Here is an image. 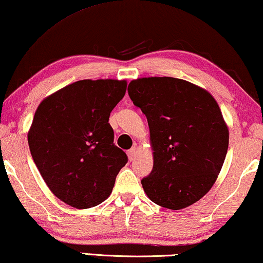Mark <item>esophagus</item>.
I'll use <instances>...</instances> for the list:
<instances>
[{
  "mask_svg": "<svg viewBox=\"0 0 263 263\" xmlns=\"http://www.w3.org/2000/svg\"><path fill=\"white\" fill-rule=\"evenodd\" d=\"M127 156H128V159H130V160L135 159V157L137 156V148L136 147L130 148V150L127 151Z\"/></svg>",
  "mask_w": 263,
  "mask_h": 263,
  "instance_id": "1",
  "label": "esophagus"
}]
</instances>
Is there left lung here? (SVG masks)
<instances>
[{"mask_svg": "<svg viewBox=\"0 0 263 263\" xmlns=\"http://www.w3.org/2000/svg\"><path fill=\"white\" fill-rule=\"evenodd\" d=\"M127 91L150 128L154 167L142 179L145 194L171 210L194 204L216 182L228 151L229 130L217 101L171 77L139 78Z\"/></svg>", "mask_w": 263, "mask_h": 263, "instance_id": "obj_1", "label": "left lung"}]
</instances>
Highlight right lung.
<instances>
[{
  "label": "right lung",
  "instance_id": "obj_1",
  "mask_svg": "<svg viewBox=\"0 0 263 263\" xmlns=\"http://www.w3.org/2000/svg\"><path fill=\"white\" fill-rule=\"evenodd\" d=\"M126 87V80H80L46 97L35 111L30 154L47 186L66 204L88 209L111 195L127 156L113 144L108 118Z\"/></svg>",
  "mask_w": 263,
  "mask_h": 263
}]
</instances>
